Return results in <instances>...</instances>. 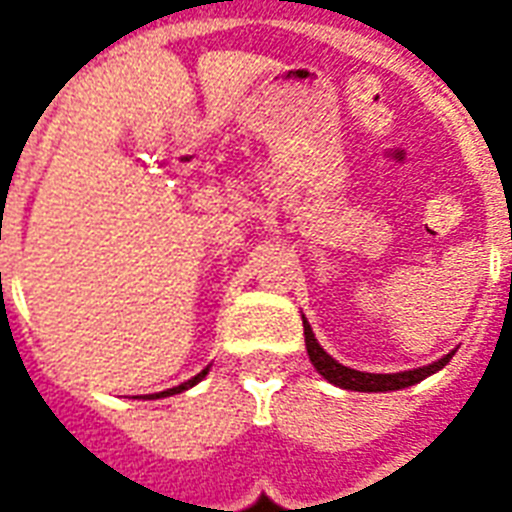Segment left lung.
I'll return each instance as SVG.
<instances>
[{"label": "left lung", "mask_w": 512, "mask_h": 512, "mask_svg": "<svg viewBox=\"0 0 512 512\" xmlns=\"http://www.w3.org/2000/svg\"><path fill=\"white\" fill-rule=\"evenodd\" d=\"M304 343H307V354H310V362L315 365V370L329 384L340 386V389H351V392H395V389H406V386H414L433 376V373H439L455 354L452 351V354L441 356L439 362H433V365L414 367V370H403V373H362V370H354V367L340 365L337 359L326 354L321 343L315 340L312 326L307 321H304Z\"/></svg>", "instance_id": "obj_1"}]
</instances>
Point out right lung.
I'll return each instance as SVG.
<instances>
[{"mask_svg": "<svg viewBox=\"0 0 512 512\" xmlns=\"http://www.w3.org/2000/svg\"><path fill=\"white\" fill-rule=\"evenodd\" d=\"M208 370H211V367H205V370H202V373H197V376H194V378H189V381H186V384H180V386H172V389H167V392H158V395H153V397H169V395H180V392H186V389H191V386H194V384H200L202 378L208 376ZM153 397H150V400H153Z\"/></svg>", "mask_w": 512, "mask_h": 512, "instance_id": "right-lung-1", "label": "right lung"}]
</instances>
